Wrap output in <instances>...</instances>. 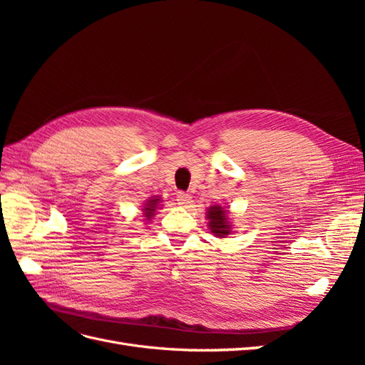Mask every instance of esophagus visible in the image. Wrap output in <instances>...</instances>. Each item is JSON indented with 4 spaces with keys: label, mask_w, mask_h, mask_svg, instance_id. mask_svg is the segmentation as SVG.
Returning a JSON list of instances; mask_svg holds the SVG:
<instances>
[{
    "label": "esophagus",
    "mask_w": 365,
    "mask_h": 365,
    "mask_svg": "<svg viewBox=\"0 0 365 365\" xmlns=\"http://www.w3.org/2000/svg\"><path fill=\"white\" fill-rule=\"evenodd\" d=\"M176 201H178L180 205L187 207V205L192 204V196L189 193H185V192H178V195H176Z\"/></svg>",
    "instance_id": "esophagus-1"
}]
</instances>
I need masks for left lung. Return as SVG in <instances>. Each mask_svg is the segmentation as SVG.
<instances>
[{"mask_svg":"<svg viewBox=\"0 0 365 365\" xmlns=\"http://www.w3.org/2000/svg\"><path fill=\"white\" fill-rule=\"evenodd\" d=\"M208 217V227L212 230V233L217 237H225L230 235V224L227 219V210H224L220 205H213L208 208L207 212Z\"/></svg>","mask_w":365,"mask_h":365,"instance_id":"obj_1","label":"left lung"}]
</instances>
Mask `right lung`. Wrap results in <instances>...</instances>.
I'll return each instance as SVG.
<instances>
[{
  "label": "right lung",
  "instance_id": "add662e5",
  "mask_svg": "<svg viewBox=\"0 0 365 365\" xmlns=\"http://www.w3.org/2000/svg\"><path fill=\"white\" fill-rule=\"evenodd\" d=\"M158 202H160L158 197H152V200H149V201H148V204H146L145 210H143V212H145V215L148 216V219H149V217H152V215L155 213V208H157Z\"/></svg>",
  "mask_w": 365,
  "mask_h": 365
}]
</instances>
